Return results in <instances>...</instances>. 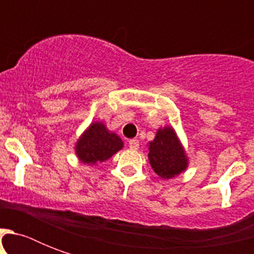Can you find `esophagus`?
<instances>
[{
    "mask_svg": "<svg viewBox=\"0 0 254 254\" xmlns=\"http://www.w3.org/2000/svg\"><path fill=\"white\" fill-rule=\"evenodd\" d=\"M129 147H130L131 150H137L139 147L138 139H130V141H129Z\"/></svg>",
    "mask_w": 254,
    "mask_h": 254,
    "instance_id": "esophagus-1",
    "label": "esophagus"
}]
</instances>
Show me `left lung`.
<instances>
[{"label": "left lung", "mask_w": 254, "mask_h": 254, "mask_svg": "<svg viewBox=\"0 0 254 254\" xmlns=\"http://www.w3.org/2000/svg\"><path fill=\"white\" fill-rule=\"evenodd\" d=\"M147 146L151 169L162 179H173L189 167L186 149L173 127H158L154 139Z\"/></svg>", "instance_id": "left-lung-1"}]
</instances>
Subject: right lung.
<instances>
[{
  "label": "right lung",
  "instance_id": "1",
  "mask_svg": "<svg viewBox=\"0 0 254 254\" xmlns=\"http://www.w3.org/2000/svg\"><path fill=\"white\" fill-rule=\"evenodd\" d=\"M124 147L123 139L103 121H93L75 142V154L81 163L96 166L105 162Z\"/></svg>",
  "mask_w": 254,
  "mask_h": 254
}]
</instances>
